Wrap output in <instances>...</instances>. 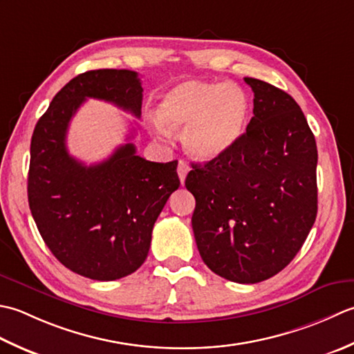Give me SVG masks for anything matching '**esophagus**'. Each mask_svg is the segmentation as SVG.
<instances>
[{"instance_id": "esophagus-1", "label": "esophagus", "mask_w": 354, "mask_h": 354, "mask_svg": "<svg viewBox=\"0 0 354 354\" xmlns=\"http://www.w3.org/2000/svg\"><path fill=\"white\" fill-rule=\"evenodd\" d=\"M189 171H191L189 165H187L185 160H180V162H178L177 172H178V178H180V182H182V185L185 183L186 176H187V172H189Z\"/></svg>"}]
</instances>
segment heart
Instances as JSON below:
<instances>
[{"instance_id": "heart-1", "label": "heart", "mask_w": 354, "mask_h": 354, "mask_svg": "<svg viewBox=\"0 0 354 354\" xmlns=\"http://www.w3.org/2000/svg\"><path fill=\"white\" fill-rule=\"evenodd\" d=\"M250 111L249 97L235 84L185 81L160 99L157 116L165 127L183 131L186 153L200 162L215 160L243 136ZM158 131L165 133L160 127Z\"/></svg>"}]
</instances>
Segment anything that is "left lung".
I'll return each instance as SVG.
<instances>
[{"mask_svg": "<svg viewBox=\"0 0 354 354\" xmlns=\"http://www.w3.org/2000/svg\"><path fill=\"white\" fill-rule=\"evenodd\" d=\"M254 118L215 160L192 163V230L214 273L240 284L269 279L292 261L318 212L315 136L286 91L244 77Z\"/></svg>", "mask_w": 354, "mask_h": 354, "instance_id": "left-lung-1", "label": "left lung"}]
</instances>
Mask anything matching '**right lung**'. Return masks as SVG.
Returning <instances> with one entry per match:
<instances>
[{
    "label": "right lung",
    "instance_id": "right-lung-1",
    "mask_svg": "<svg viewBox=\"0 0 354 354\" xmlns=\"http://www.w3.org/2000/svg\"><path fill=\"white\" fill-rule=\"evenodd\" d=\"M142 91L136 71H85L62 86L32 136L27 196L36 227L57 261L85 278L113 281L139 269L154 223L180 186L176 160H145L134 143L90 167L68 154L70 120L86 97L140 118Z\"/></svg>",
    "mask_w": 354,
    "mask_h": 354
}]
</instances>
